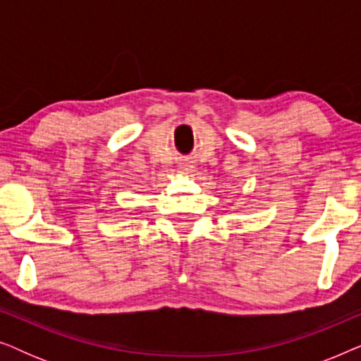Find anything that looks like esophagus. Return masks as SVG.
<instances>
[{"label":"esophagus","instance_id":"1","mask_svg":"<svg viewBox=\"0 0 361 361\" xmlns=\"http://www.w3.org/2000/svg\"><path fill=\"white\" fill-rule=\"evenodd\" d=\"M180 169H182V171H185V172H192V171H194V166H192L190 162H182Z\"/></svg>","mask_w":361,"mask_h":361}]
</instances>
